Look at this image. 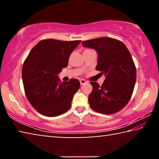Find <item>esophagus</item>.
<instances>
[{
    "label": "esophagus",
    "mask_w": 159,
    "mask_h": 159,
    "mask_svg": "<svg viewBox=\"0 0 159 159\" xmlns=\"http://www.w3.org/2000/svg\"><path fill=\"white\" fill-rule=\"evenodd\" d=\"M86 83H87V81H86V80H84V79H80V85H84V84H85Z\"/></svg>",
    "instance_id": "1"
}]
</instances>
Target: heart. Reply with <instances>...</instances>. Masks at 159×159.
I'll return each mask as SVG.
<instances>
[{
  "mask_svg": "<svg viewBox=\"0 0 159 159\" xmlns=\"http://www.w3.org/2000/svg\"><path fill=\"white\" fill-rule=\"evenodd\" d=\"M89 50V49H87V50Z\"/></svg>",
  "mask_w": 159,
  "mask_h": 159,
  "instance_id": "b5f03b06",
  "label": "heart"
}]
</instances>
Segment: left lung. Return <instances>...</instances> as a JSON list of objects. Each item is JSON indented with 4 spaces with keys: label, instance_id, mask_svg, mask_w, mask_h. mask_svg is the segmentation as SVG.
<instances>
[{
    "label": "left lung",
    "instance_id": "8db88e82",
    "mask_svg": "<svg viewBox=\"0 0 159 159\" xmlns=\"http://www.w3.org/2000/svg\"><path fill=\"white\" fill-rule=\"evenodd\" d=\"M82 44L97 51L96 70L106 76L101 86L90 82L93 86L88 97L90 107L104 114L118 112L130 101L136 82V67L130 52L123 43L109 37L88 40Z\"/></svg>",
    "mask_w": 159,
    "mask_h": 159
}]
</instances>
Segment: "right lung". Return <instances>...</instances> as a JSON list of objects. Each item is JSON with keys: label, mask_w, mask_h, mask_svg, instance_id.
Segmentation results:
<instances>
[{"label": "right lung", "mask_w": 159, "mask_h": 159, "mask_svg": "<svg viewBox=\"0 0 159 159\" xmlns=\"http://www.w3.org/2000/svg\"><path fill=\"white\" fill-rule=\"evenodd\" d=\"M81 41L44 39L32 48L22 66L26 98L38 112L57 116L70 109L73 96L80 88L76 79L60 81L57 74L68 66L69 57Z\"/></svg>", "instance_id": "right-lung-1"}]
</instances>
